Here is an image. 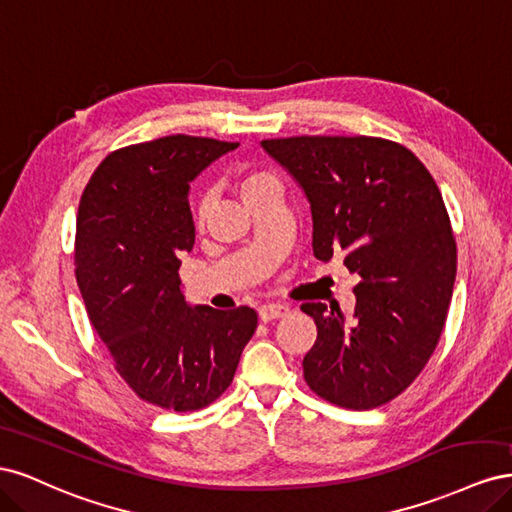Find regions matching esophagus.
<instances>
[{
    "instance_id": "esophagus-1",
    "label": "esophagus",
    "mask_w": 512,
    "mask_h": 512,
    "mask_svg": "<svg viewBox=\"0 0 512 512\" xmlns=\"http://www.w3.org/2000/svg\"><path fill=\"white\" fill-rule=\"evenodd\" d=\"M288 312H290L288 305H282V303H267V305H262V307L258 309V314H260V320H262V322L284 318Z\"/></svg>"
}]
</instances>
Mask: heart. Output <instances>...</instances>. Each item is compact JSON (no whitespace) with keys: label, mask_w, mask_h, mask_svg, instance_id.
I'll return each mask as SVG.
<instances>
[{"label":"heart","mask_w":512,"mask_h":512,"mask_svg":"<svg viewBox=\"0 0 512 512\" xmlns=\"http://www.w3.org/2000/svg\"><path fill=\"white\" fill-rule=\"evenodd\" d=\"M235 179H237V188H239L243 200L260 192L262 188H267V185L277 183L271 173H267V170H258V168H239L235 173ZM200 224H203V213H200V218H198V226Z\"/></svg>","instance_id":"obj_1"}]
</instances>
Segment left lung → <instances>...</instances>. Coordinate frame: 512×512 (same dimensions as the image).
I'll return each mask as SVG.
<instances>
[{
    "instance_id": "obj_1",
    "label": "left lung",
    "mask_w": 512,
    "mask_h": 512,
    "mask_svg": "<svg viewBox=\"0 0 512 512\" xmlns=\"http://www.w3.org/2000/svg\"><path fill=\"white\" fill-rule=\"evenodd\" d=\"M262 149L301 185L314 256L361 277L350 318L303 303L316 322L305 354L309 389L335 406L389 404L421 374L444 329L457 245L436 181L410 149L376 136H292Z\"/></svg>"
}]
</instances>
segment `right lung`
<instances>
[{
  "mask_svg": "<svg viewBox=\"0 0 512 512\" xmlns=\"http://www.w3.org/2000/svg\"><path fill=\"white\" fill-rule=\"evenodd\" d=\"M237 147L185 134L123 147L81 196L74 265L89 320L130 389L166 410L213 404L258 324L245 305L190 307L179 280L194 245L190 181Z\"/></svg>",
  "mask_w": 512,
  "mask_h": 512,
  "instance_id": "add662e5",
  "label": "right lung"
}]
</instances>
